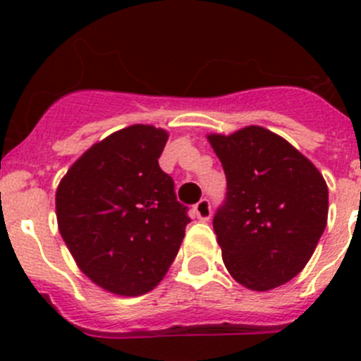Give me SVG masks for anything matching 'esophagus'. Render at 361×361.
Here are the masks:
<instances>
[{
  "label": "esophagus",
  "instance_id": "1",
  "mask_svg": "<svg viewBox=\"0 0 361 361\" xmlns=\"http://www.w3.org/2000/svg\"><path fill=\"white\" fill-rule=\"evenodd\" d=\"M194 213H195V216H197L201 221L209 220V218H211V202H209V199L204 197L197 204H195Z\"/></svg>",
  "mask_w": 361,
  "mask_h": 361
}]
</instances>
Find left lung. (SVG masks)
<instances>
[{
  "mask_svg": "<svg viewBox=\"0 0 361 361\" xmlns=\"http://www.w3.org/2000/svg\"><path fill=\"white\" fill-rule=\"evenodd\" d=\"M207 140L227 178V197L213 218L225 267L255 292L285 285L305 267L326 227L322 173L264 127Z\"/></svg>",
  "mask_w": 361,
  "mask_h": 361,
  "instance_id": "8db88e82",
  "label": "left lung"
}]
</instances>
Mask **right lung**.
Here are the masks:
<instances>
[{"label":"right lung","instance_id":"add662e5","mask_svg":"<svg viewBox=\"0 0 361 361\" xmlns=\"http://www.w3.org/2000/svg\"><path fill=\"white\" fill-rule=\"evenodd\" d=\"M167 137L143 123L116 130L76 160L57 187L64 243L83 274L111 293L154 290L185 238L188 207L159 166Z\"/></svg>","mask_w":361,"mask_h":361}]
</instances>
